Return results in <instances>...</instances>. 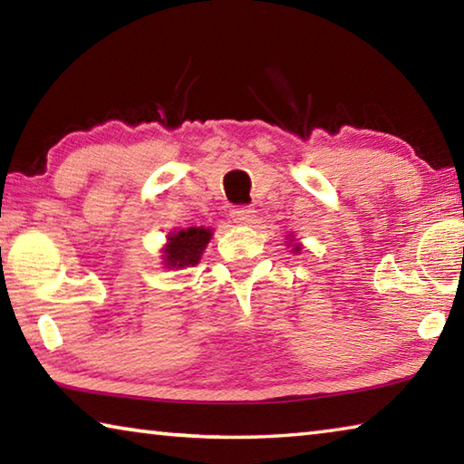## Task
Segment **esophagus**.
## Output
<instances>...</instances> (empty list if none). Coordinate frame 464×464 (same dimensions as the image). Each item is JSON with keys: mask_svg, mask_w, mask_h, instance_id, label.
I'll use <instances>...</instances> for the list:
<instances>
[{"mask_svg": "<svg viewBox=\"0 0 464 464\" xmlns=\"http://www.w3.org/2000/svg\"><path fill=\"white\" fill-rule=\"evenodd\" d=\"M231 218L237 225H251L256 221V210L251 207H235L231 210Z\"/></svg>", "mask_w": 464, "mask_h": 464, "instance_id": "34e87169", "label": "esophagus"}]
</instances>
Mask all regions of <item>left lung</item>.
<instances>
[{"instance_id":"1","label":"left lung","mask_w":464,"mask_h":464,"mask_svg":"<svg viewBox=\"0 0 464 464\" xmlns=\"http://www.w3.org/2000/svg\"><path fill=\"white\" fill-rule=\"evenodd\" d=\"M292 251H300V246H294V247H292Z\"/></svg>"}]
</instances>
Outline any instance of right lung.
I'll list each match as a JSON object with an SVG mask.
<instances>
[{
    "mask_svg": "<svg viewBox=\"0 0 464 464\" xmlns=\"http://www.w3.org/2000/svg\"><path fill=\"white\" fill-rule=\"evenodd\" d=\"M208 239L210 229H205V227H188V229L172 233L164 247L166 266L176 269L197 266Z\"/></svg>",
    "mask_w": 464,
    "mask_h": 464,
    "instance_id": "1",
    "label": "right lung"
}]
</instances>
